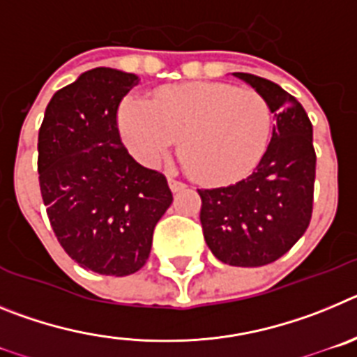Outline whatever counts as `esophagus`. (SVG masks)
<instances>
[{"label":"esophagus","mask_w":357,"mask_h":357,"mask_svg":"<svg viewBox=\"0 0 357 357\" xmlns=\"http://www.w3.org/2000/svg\"><path fill=\"white\" fill-rule=\"evenodd\" d=\"M168 184H169V189H172L173 193H176V191H181V189L185 188L184 182L176 181V178H173V176H169L168 178Z\"/></svg>","instance_id":"obj_1"}]
</instances>
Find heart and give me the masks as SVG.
Listing matches in <instances>:
<instances>
[{"instance_id": "heart-1", "label": "heart", "mask_w": 357, "mask_h": 357, "mask_svg": "<svg viewBox=\"0 0 357 357\" xmlns=\"http://www.w3.org/2000/svg\"><path fill=\"white\" fill-rule=\"evenodd\" d=\"M119 127L132 155L157 164L181 137V155L200 184L222 185L252 172L264 155L272 110L263 94L222 82L164 87L153 102L127 100Z\"/></svg>"}]
</instances>
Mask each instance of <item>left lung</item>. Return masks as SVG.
Instances as JSON below:
<instances>
[{"label": "left lung", "instance_id": "1", "mask_svg": "<svg viewBox=\"0 0 357 357\" xmlns=\"http://www.w3.org/2000/svg\"><path fill=\"white\" fill-rule=\"evenodd\" d=\"M275 116L272 139L257 168L225 188L198 189L207 247L230 266H264L286 254L311 222L317 153L304 107L280 85L234 73Z\"/></svg>", "mask_w": 357, "mask_h": 357}]
</instances>
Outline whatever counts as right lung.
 Instances as JSON below:
<instances>
[{
	"label": "right lung",
	"instance_id": "right-lung-1",
	"mask_svg": "<svg viewBox=\"0 0 357 357\" xmlns=\"http://www.w3.org/2000/svg\"><path fill=\"white\" fill-rule=\"evenodd\" d=\"M139 77L96 68L56 91L39 128V184L56 239L102 275L144 266L153 229L173 202L162 173L135 162L118 130L119 103Z\"/></svg>",
	"mask_w": 357,
	"mask_h": 357
}]
</instances>
